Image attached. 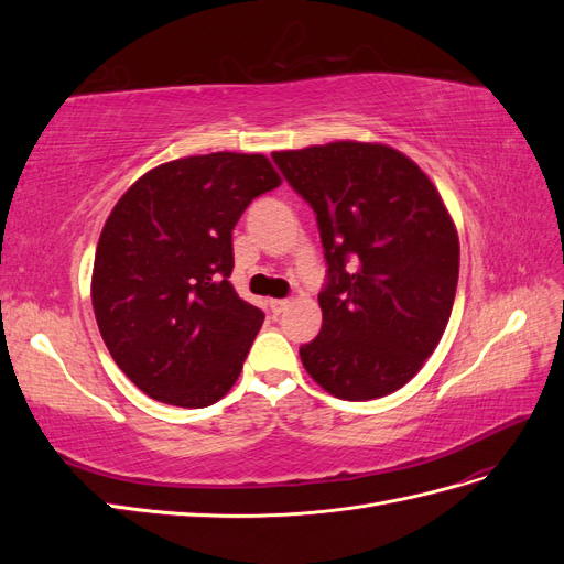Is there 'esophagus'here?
Masks as SVG:
<instances>
[{"mask_svg": "<svg viewBox=\"0 0 564 564\" xmlns=\"http://www.w3.org/2000/svg\"><path fill=\"white\" fill-rule=\"evenodd\" d=\"M289 308V301L286 299H272L270 301V313L272 315H282Z\"/></svg>", "mask_w": 564, "mask_h": 564, "instance_id": "34e87169", "label": "esophagus"}]
</instances>
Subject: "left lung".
<instances>
[{"mask_svg":"<svg viewBox=\"0 0 564 564\" xmlns=\"http://www.w3.org/2000/svg\"><path fill=\"white\" fill-rule=\"evenodd\" d=\"M284 178L317 214L329 284L322 329L301 362L334 398H386L412 381L447 329L458 232L429 174L386 143L275 150Z\"/></svg>","mask_w":564,"mask_h":564,"instance_id":"obj_1","label":"left lung"}]
</instances>
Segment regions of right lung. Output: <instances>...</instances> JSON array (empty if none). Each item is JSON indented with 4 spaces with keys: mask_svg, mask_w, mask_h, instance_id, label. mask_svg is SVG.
<instances>
[{
    "mask_svg": "<svg viewBox=\"0 0 564 564\" xmlns=\"http://www.w3.org/2000/svg\"><path fill=\"white\" fill-rule=\"evenodd\" d=\"M280 183L261 152H212L150 169L117 199L91 303L112 360L148 398L209 406L240 377L263 313L228 280L232 228Z\"/></svg>",
    "mask_w": 564,
    "mask_h": 564,
    "instance_id": "obj_1",
    "label": "right lung"
}]
</instances>
